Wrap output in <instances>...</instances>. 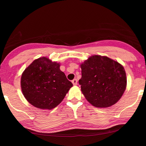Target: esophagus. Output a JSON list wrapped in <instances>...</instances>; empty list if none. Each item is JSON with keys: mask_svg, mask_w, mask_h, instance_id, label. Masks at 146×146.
<instances>
[{"mask_svg": "<svg viewBox=\"0 0 146 146\" xmlns=\"http://www.w3.org/2000/svg\"><path fill=\"white\" fill-rule=\"evenodd\" d=\"M72 83H73V84L74 85H77V80L76 79H73L72 80Z\"/></svg>", "mask_w": 146, "mask_h": 146, "instance_id": "esophagus-1", "label": "esophagus"}]
</instances>
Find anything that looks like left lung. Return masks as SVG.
<instances>
[{"label":"left lung","instance_id":"8db88e82","mask_svg":"<svg viewBox=\"0 0 146 146\" xmlns=\"http://www.w3.org/2000/svg\"><path fill=\"white\" fill-rule=\"evenodd\" d=\"M81 90L86 100L94 107L106 108L116 104L127 85L124 68L107 56L94 55L80 65Z\"/></svg>","mask_w":146,"mask_h":146}]
</instances>
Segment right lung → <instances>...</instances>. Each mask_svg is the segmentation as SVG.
Wrapping results in <instances>:
<instances>
[{"instance_id":"add662e5","label":"right lung","mask_w":146,"mask_h":146,"mask_svg":"<svg viewBox=\"0 0 146 146\" xmlns=\"http://www.w3.org/2000/svg\"><path fill=\"white\" fill-rule=\"evenodd\" d=\"M60 66V63L42 57L36 59L24 71L21 80L22 92L33 106L52 109L61 103L72 87V83Z\"/></svg>"}]
</instances>
